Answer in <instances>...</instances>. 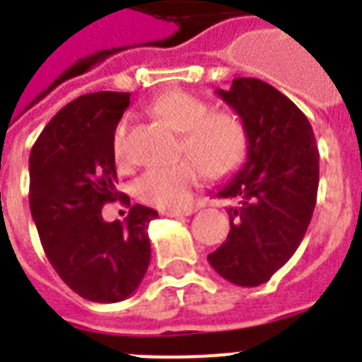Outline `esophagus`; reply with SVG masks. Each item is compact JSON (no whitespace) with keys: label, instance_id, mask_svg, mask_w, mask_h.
I'll use <instances>...</instances> for the list:
<instances>
[{"label":"esophagus","instance_id":"esophagus-1","mask_svg":"<svg viewBox=\"0 0 362 362\" xmlns=\"http://www.w3.org/2000/svg\"><path fill=\"white\" fill-rule=\"evenodd\" d=\"M196 212L194 206H187V209H181V210H165L163 216L166 217H181V216H192V214Z\"/></svg>","mask_w":362,"mask_h":362}]
</instances>
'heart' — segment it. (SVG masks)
Returning a JSON list of instances; mask_svg holds the SVG:
<instances>
[{"label": "heart", "instance_id": "heart-1", "mask_svg": "<svg viewBox=\"0 0 362 362\" xmlns=\"http://www.w3.org/2000/svg\"><path fill=\"white\" fill-rule=\"evenodd\" d=\"M150 114L179 132V152L190 158L168 166H152L137 175L132 194L141 203L177 210L190 201L192 190L204 179L226 177L241 168L248 156V132L235 114L212 110L204 99L185 90H170L150 103ZM129 117H121L112 134V153L124 161Z\"/></svg>", "mask_w": 362, "mask_h": 362}]
</instances>
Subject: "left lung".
I'll use <instances>...</instances> for the list:
<instances>
[{
    "label": "left lung",
    "mask_w": 362,
    "mask_h": 362,
    "mask_svg": "<svg viewBox=\"0 0 362 362\" xmlns=\"http://www.w3.org/2000/svg\"><path fill=\"white\" fill-rule=\"evenodd\" d=\"M248 132V156L238 175L217 192L235 203L228 238L209 263L239 286L267 283L299 248L319 187V148L306 116L277 88L238 78L217 88Z\"/></svg>",
    "instance_id": "obj_1"
}]
</instances>
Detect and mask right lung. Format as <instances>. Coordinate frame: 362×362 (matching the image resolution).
<instances>
[{"label": "right lung", "instance_id": "right-lung-1", "mask_svg": "<svg viewBox=\"0 0 362 362\" xmlns=\"http://www.w3.org/2000/svg\"><path fill=\"white\" fill-rule=\"evenodd\" d=\"M129 105V92L74 99L49 121L28 159V203L45 254L66 286L92 303L132 296L150 264L146 230L158 212L134 204L123 223L101 216L121 197L112 134Z\"/></svg>", "mask_w": 362, "mask_h": 362}]
</instances>
